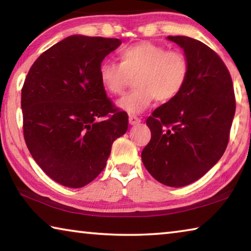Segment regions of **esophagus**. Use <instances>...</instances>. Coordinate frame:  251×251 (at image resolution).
<instances>
[{
  "label": "esophagus",
  "mask_w": 251,
  "mask_h": 251,
  "mask_svg": "<svg viewBox=\"0 0 251 251\" xmlns=\"http://www.w3.org/2000/svg\"><path fill=\"white\" fill-rule=\"evenodd\" d=\"M141 123V118H138L136 115H129V124L130 125H136Z\"/></svg>",
  "instance_id": "1"
}]
</instances>
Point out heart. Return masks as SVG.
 <instances>
[{
	"instance_id": "b5f03b06",
	"label": "heart",
	"mask_w": 251,
	"mask_h": 251,
	"mask_svg": "<svg viewBox=\"0 0 251 251\" xmlns=\"http://www.w3.org/2000/svg\"><path fill=\"white\" fill-rule=\"evenodd\" d=\"M120 63L104 61L100 66L103 87L113 95L124 92L129 75L136 88L117 101L123 110L139 114L157 99L167 103L179 95L188 75V62L180 50H166L152 42H139L123 48Z\"/></svg>"
}]
</instances>
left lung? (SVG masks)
I'll return each instance as SVG.
<instances>
[{"label": "left lung", "instance_id": "1", "mask_svg": "<svg viewBox=\"0 0 251 251\" xmlns=\"http://www.w3.org/2000/svg\"><path fill=\"white\" fill-rule=\"evenodd\" d=\"M184 50L188 75L176 99L147 118L151 138L142 151L148 173L161 184L196 181L222 158L236 110L230 73L206 44L188 36H168Z\"/></svg>", "mask_w": 251, "mask_h": 251}]
</instances>
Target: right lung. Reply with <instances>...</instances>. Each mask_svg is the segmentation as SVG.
<instances>
[{
  "label": "right lung",
  "mask_w": 251,
  "mask_h": 251,
  "mask_svg": "<svg viewBox=\"0 0 251 251\" xmlns=\"http://www.w3.org/2000/svg\"><path fill=\"white\" fill-rule=\"evenodd\" d=\"M118 39L72 35L34 62L22 87L23 134L34 160L58 184L80 188L100 175L128 115L106 96L100 66Z\"/></svg>",
  "instance_id": "1"
}]
</instances>
